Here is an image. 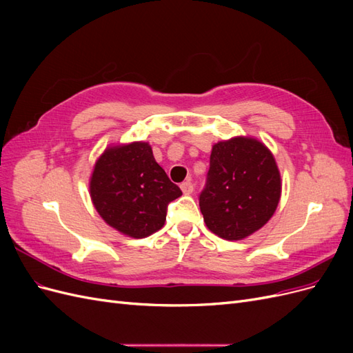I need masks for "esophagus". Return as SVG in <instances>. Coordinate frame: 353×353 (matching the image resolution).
Segmentation results:
<instances>
[{
  "label": "esophagus",
  "mask_w": 353,
  "mask_h": 353,
  "mask_svg": "<svg viewBox=\"0 0 353 353\" xmlns=\"http://www.w3.org/2000/svg\"><path fill=\"white\" fill-rule=\"evenodd\" d=\"M181 190H183V193H184L185 196L191 194V193H193V190H194V187H193V183H191L190 179H188V181H184V183L181 184Z\"/></svg>",
  "instance_id": "1"
}]
</instances>
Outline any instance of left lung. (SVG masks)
I'll use <instances>...</instances> for the list:
<instances>
[{
	"label": "left lung",
	"mask_w": 353,
	"mask_h": 353,
	"mask_svg": "<svg viewBox=\"0 0 353 353\" xmlns=\"http://www.w3.org/2000/svg\"><path fill=\"white\" fill-rule=\"evenodd\" d=\"M280 197L279 166L258 138L240 135L212 145L199 205L213 234L230 241L252 236L272 218Z\"/></svg>",
	"instance_id": "left-lung-1"
}]
</instances>
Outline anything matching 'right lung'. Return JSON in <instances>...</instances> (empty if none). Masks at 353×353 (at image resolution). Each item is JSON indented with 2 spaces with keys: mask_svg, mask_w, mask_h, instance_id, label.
I'll return each instance as SVG.
<instances>
[{
  "mask_svg": "<svg viewBox=\"0 0 353 353\" xmlns=\"http://www.w3.org/2000/svg\"><path fill=\"white\" fill-rule=\"evenodd\" d=\"M181 194L145 141L105 147L90 176L95 210L109 227L132 239L162 228L168 205Z\"/></svg>",
  "mask_w": 353,
  "mask_h": 353,
  "instance_id": "1",
  "label": "right lung"
}]
</instances>
